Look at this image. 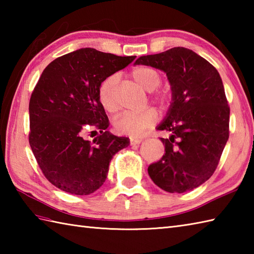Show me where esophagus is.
<instances>
[{"mask_svg":"<svg viewBox=\"0 0 254 254\" xmlns=\"http://www.w3.org/2000/svg\"><path fill=\"white\" fill-rule=\"evenodd\" d=\"M143 139L142 138H137V137H130V144L131 145H137L139 143H142Z\"/></svg>","mask_w":254,"mask_h":254,"instance_id":"obj_1","label":"esophagus"}]
</instances>
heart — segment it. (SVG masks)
I'll use <instances>...</instances> for the list:
<instances>
[{"label":"heart","instance_id":"obj_1","mask_svg":"<svg viewBox=\"0 0 254 254\" xmlns=\"http://www.w3.org/2000/svg\"><path fill=\"white\" fill-rule=\"evenodd\" d=\"M131 77L138 86L147 91H153L161 83V76L152 67L138 66L131 71ZM118 85L117 75H110L102 80L98 88V99L101 107L109 113L118 110L116 89ZM154 99L161 106L168 104V95L164 91H157ZM158 121V113L154 109H146L138 113H123L113 123L118 134L127 136H141L148 128L153 127Z\"/></svg>","mask_w":254,"mask_h":254}]
</instances>
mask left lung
<instances>
[{"mask_svg":"<svg viewBox=\"0 0 254 254\" xmlns=\"http://www.w3.org/2000/svg\"><path fill=\"white\" fill-rule=\"evenodd\" d=\"M135 64L164 71L171 86V104L159 131L165 155L149 165L148 175L169 193L191 191L216 170L229 137L227 98L219 73L195 52L176 47L138 58Z\"/></svg>","mask_w":254,"mask_h":254,"instance_id":"obj_1","label":"left lung"}]
</instances>
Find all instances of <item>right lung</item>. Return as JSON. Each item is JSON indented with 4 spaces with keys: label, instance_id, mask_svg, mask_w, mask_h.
<instances>
[{
    "label": "right lung",
    "instance_id": "right-lung-1",
    "mask_svg": "<svg viewBox=\"0 0 254 254\" xmlns=\"http://www.w3.org/2000/svg\"><path fill=\"white\" fill-rule=\"evenodd\" d=\"M135 58L84 48L56 59L42 72L29 101V144L42 174L60 190L76 195L98 190L113 156L130 145L127 137L107 131L98 88ZM88 127L101 132L93 142L82 138Z\"/></svg>",
    "mask_w": 254,
    "mask_h": 254
}]
</instances>
